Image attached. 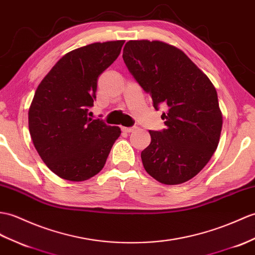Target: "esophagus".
<instances>
[{"mask_svg":"<svg viewBox=\"0 0 255 255\" xmlns=\"http://www.w3.org/2000/svg\"><path fill=\"white\" fill-rule=\"evenodd\" d=\"M135 129H137L135 127H122V130L124 132H132Z\"/></svg>","mask_w":255,"mask_h":255,"instance_id":"34e87169","label":"esophagus"}]
</instances>
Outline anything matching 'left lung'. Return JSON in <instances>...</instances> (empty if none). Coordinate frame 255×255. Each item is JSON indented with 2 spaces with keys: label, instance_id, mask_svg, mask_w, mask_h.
Here are the masks:
<instances>
[{
  "label": "left lung",
  "instance_id": "obj_1",
  "mask_svg": "<svg viewBox=\"0 0 255 255\" xmlns=\"http://www.w3.org/2000/svg\"><path fill=\"white\" fill-rule=\"evenodd\" d=\"M123 58L153 100L167 106L166 129L150 130L141 152L146 173L164 185H180L198 175L217 149L223 115L214 85L178 47L163 41L130 40Z\"/></svg>",
  "mask_w": 255,
  "mask_h": 255
}]
</instances>
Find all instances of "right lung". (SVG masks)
<instances>
[{"instance_id": "obj_1", "label": "right lung", "mask_w": 255, "mask_h": 255, "mask_svg": "<svg viewBox=\"0 0 255 255\" xmlns=\"http://www.w3.org/2000/svg\"><path fill=\"white\" fill-rule=\"evenodd\" d=\"M125 40L94 42L65 54L40 82L28 112L35 150L53 173L85 181L104 167L121 128L88 117L99 76Z\"/></svg>"}]
</instances>
